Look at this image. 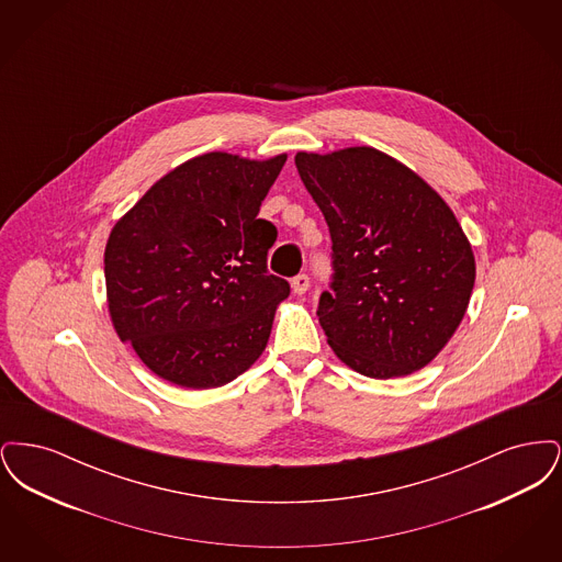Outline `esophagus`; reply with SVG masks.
<instances>
[{
  "label": "esophagus",
  "instance_id": "esophagus-1",
  "mask_svg": "<svg viewBox=\"0 0 562 562\" xmlns=\"http://www.w3.org/2000/svg\"><path fill=\"white\" fill-rule=\"evenodd\" d=\"M310 289V276L307 273H299L293 278V291L296 294H305Z\"/></svg>",
  "mask_w": 562,
  "mask_h": 562
}]
</instances>
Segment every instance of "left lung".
I'll use <instances>...</instances> for the list:
<instances>
[{
  "label": "left lung",
  "mask_w": 562,
  "mask_h": 562,
  "mask_svg": "<svg viewBox=\"0 0 562 562\" xmlns=\"http://www.w3.org/2000/svg\"><path fill=\"white\" fill-rule=\"evenodd\" d=\"M333 240V282L318 321L328 346L373 379L424 369L470 303L476 263L447 202L373 147L296 154Z\"/></svg>",
  "instance_id": "obj_1"
}]
</instances>
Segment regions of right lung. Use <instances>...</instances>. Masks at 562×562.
Returning <instances> with one entry per match:
<instances>
[{
  "label": "right lung",
  "instance_id": "add662e5",
  "mask_svg": "<svg viewBox=\"0 0 562 562\" xmlns=\"http://www.w3.org/2000/svg\"><path fill=\"white\" fill-rule=\"evenodd\" d=\"M284 161L198 156L161 177L111 229V322L161 379L218 387L268 346L291 286L268 271L278 229L259 209Z\"/></svg>",
  "mask_w": 562,
  "mask_h": 562
}]
</instances>
